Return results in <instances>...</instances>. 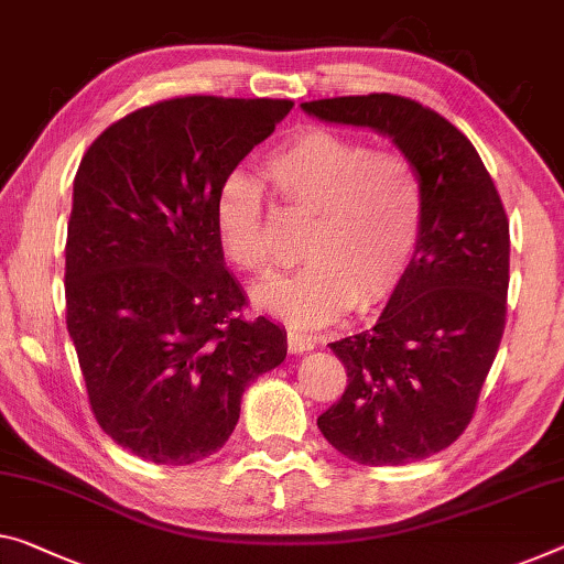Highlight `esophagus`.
Returning a JSON list of instances; mask_svg holds the SVG:
<instances>
[{"label":"esophagus","mask_w":564,"mask_h":564,"mask_svg":"<svg viewBox=\"0 0 564 564\" xmlns=\"http://www.w3.org/2000/svg\"><path fill=\"white\" fill-rule=\"evenodd\" d=\"M317 345V340L312 335H305V333H294L290 330L288 333V350L290 352H307Z\"/></svg>","instance_id":"34e87169"}]
</instances>
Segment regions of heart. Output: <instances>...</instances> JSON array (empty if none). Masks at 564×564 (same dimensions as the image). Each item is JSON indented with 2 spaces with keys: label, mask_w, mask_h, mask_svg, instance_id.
I'll list each match as a JSON object with an SVG mask.
<instances>
[{
  "label": "heart",
  "mask_w": 564,
  "mask_h": 564,
  "mask_svg": "<svg viewBox=\"0 0 564 564\" xmlns=\"http://www.w3.org/2000/svg\"><path fill=\"white\" fill-rule=\"evenodd\" d=\"M276 196L312 214L292 276L257 292V300L300 327L366 312L403 280L423 221L421 173L401 151L372 145L333 128H307L264 161ZM214 231L224 257L262 280L274 270L264 192L245 171L221 181L214 198Z\"/></svg>",
  "instance_id": "heart-1"
}]
</instances>
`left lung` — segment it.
<instances>
[{"label":"left lung","instance_id":"obj_1","mask_svg":"<svg viewBox=\"0 0 564 564\" xmlns=\"http://www.w3.org/2000/svg\"><path fill=\"white\" fill-rule=\"evenodd\" d=\"M302 110L391 135L421 173L423 221L409 270L370 330L330 343L348 386L317 419L352 462H421L469 426L505 335V204L469 138L419 100L370 93Z\"/></svg>","mask_w":564,"mask_h":564}]
</instances>
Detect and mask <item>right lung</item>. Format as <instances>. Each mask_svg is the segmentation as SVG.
Here are the masks:
<instances>
[{"instance_id":"obj_1","label":"right lung","mask_w":564,"mask_h":564,"mask_svg":"<svg viewBox=\"0 0 564 564\" xmlns=\"http://www.w3.org/2000/svg\"><path fill=\"white\" fill-rule=\"evenodd\" d=\"M292 100L184 95L108 126L75 173L65 319L95 421L153 464L227 444L245 388L280 366L288 335L247 319L224 267L214 198Z\"/></svg>"}]
</instances>
